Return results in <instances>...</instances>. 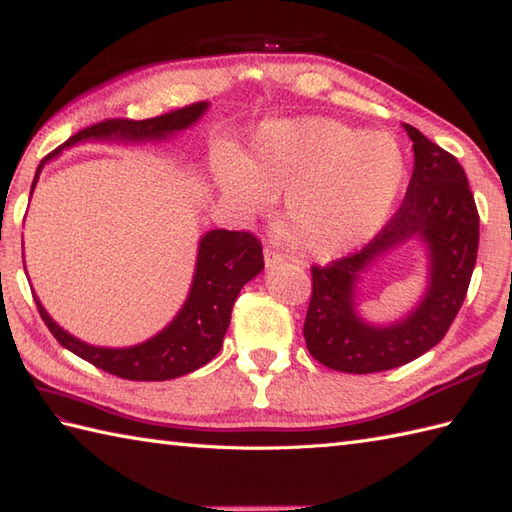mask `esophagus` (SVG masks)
<instances>
[{
    "label": "esophagus",
    "instance_id": "34e87169",
    "mask_svg": "<svg viewBox=\"0 0 512 512\" xmlns=\"http://www.w3.org/2000/svg\"><path fill=\"white\" fill-rule=\"evenodd\" d=\"M264 264H266V268H277L279 264H284V255H281L279 250L268 246L264 250Z\"/></svg>",
    "mask_w": 512,
    "mask_h": 512
}]
</instances>
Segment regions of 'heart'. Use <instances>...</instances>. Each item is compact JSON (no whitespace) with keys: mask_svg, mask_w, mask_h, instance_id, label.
<instances>
[{"mask_svg":"<svg viewBox=\"0 0 512 512\" xmlns=\"http://www.w3.org/2000/svg\"><path fill=\"white\" fill-rule=\"evenodd\" d=\"M405 182L396 138L334 118L270 121L246 158L215 165V184L239 215H264L284 193V222L312 257H336L372 239L389 220Z\"/></svg>","mask_w":512,"mask_h":512,"instance_id":"obj_1","label":"heart"}]
</instances>
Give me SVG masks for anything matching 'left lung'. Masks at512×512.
Returning <instances> with one entry per match:
<instances>
[{"mask_svg":"<svg viewBox=\"0 0 512 512\" xmlns=\"http://www.w3.org/2000/svg\"><path fill=\"white\" fill-rule=\"evenodd\" d=\"M413 143V173L396 215L358 253L312 266V297L303 323L308 352L347 374L394 369L438 345L462 308L480 244V215L455 156L402 125ZM409 238L428 248L430 279L419 306L400 322L374 326L355 310V284L367 267Z\"/></svg>","mask_w":512,"mask_h":512,"instance_id":"obj_1","label":"left lung"}]
</instances>
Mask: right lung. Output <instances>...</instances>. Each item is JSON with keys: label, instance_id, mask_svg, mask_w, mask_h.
<instances>
[{"label": "right lung", "instance_id": "obj_1", "mask_svg": "<svg viewBox=\"0 0 512 512\" xmlns=\"http://www.w3.org/2000/svg\"><path fill=\"white\" fill-rule=\"evenodd\" d=\"M206 110H209V103L200 101L176 112L145 118V121L110 118V121L85 127L41 160L30 195L35 191L41 169L46 167V162L57 158L61 149L85 143V140H110V143L112 140L114 143L116 140L118 143L167 140L198 123ZM262 270V244L255 235L246 231H224V228L204 233L198 244V262H195L191 290L184 306L165 330L132 347H99L76 339L52 321L37 295L35 303L54 339L65 350L81 356L83 361L127 380H171L195 372L220 352L239 290Z\"/></svg>", "mask_w": 512, "mask_h": 512}]
</instances>
